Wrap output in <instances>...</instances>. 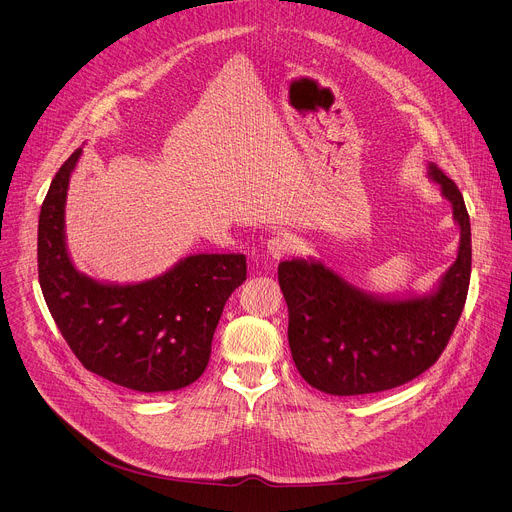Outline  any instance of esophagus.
Here are the masks:
<instances>
[{
	"instance_id": "34e87169",
	"label": "esophagus",
	"mask_w": 512,
	"mask_h": 512,
	"mask_svg": "<svg viewBox=\"0 0 512 512\" xmlns=\"http://www.w3.org/2000/svg\"><path fill=\"white\" fill-rule=\"evenodd\" d=\"M296 249V241L287 235H277L267 241V253L271 259H283Z\"/></svg>"
}]
</instances>
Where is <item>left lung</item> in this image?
<instances>
[{
  "mask_svg": "<svg viewBox=\"0 0 512 512\" xmlns=\"http://www.w3.org/2000/svg\"><path fill=\"white\" fill-rule=\"evenodd\" d=\"M427 178L440 186L460 227L458 255L427 294L379 296L314 257L279 263L291 356L314 389L342 397L381 393L413 381L444 352L468 296L472 235L454 180L435 164H427Z\"/></svg>",
  "mask_w": 512,
  "mask_h": 512,
  "instance_id": "left-lung-1",
  "label": "left lung"
}]
</instances>
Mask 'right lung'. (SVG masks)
Returning <instances> with one entry per match:
<instances>
[{
  "instance_id": "add662e5",
  "label": "right lung",
  "mask_w": 512,
  "mask_h": 512,
  "mask_svg": "<svg viewBox=\"0 0 512 512\" xmlns=\"http://www.w3.org/2000/svg\"><path fill=\"white\" fill-rule=\"evenodd\" d=\"M81 154L62 164L40 208L38 277L48 310L87 371L139 393L184 389L206 369L223 308L247 279V259L196 253L137 283L79 271L66 247L64 206Z\"/></svg>"
}]
</instances>
